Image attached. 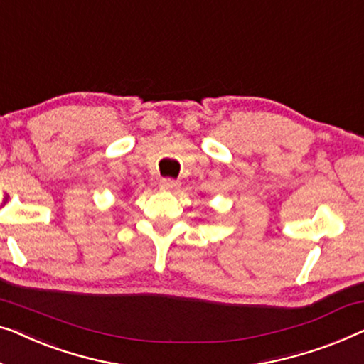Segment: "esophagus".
<instances>
[{
  "label": "esophagus",
  "mask_w": 364,
  "mask_h": 364,
  "mask_svg": "<svg viewBox=\"0 0 364 364\" xmlns=\"http://www.w3.org/2000/svg\"><path fill=\"white\" fill-rule=\"evenodd\" d=\"M159 187L162 188V191H173V188L178 187V182L176 181V178H161L159 181Z\"/></svg>",
  "instance_id": "34e87169"
}]
</instances>
